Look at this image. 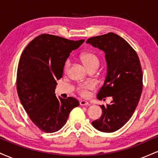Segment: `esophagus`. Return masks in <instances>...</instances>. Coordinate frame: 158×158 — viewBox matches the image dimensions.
<instances>
[{"mask_svg":"<svg viewBox=\"0 0 158 158\" xmlns=\"http://www.w3.org/2000/svg\"><path fill=\"white\" fill-rule=\"evenodd\" d=\"M79 104H80V106H89L90 105L89 102L85 100H81L80 102H79Z\"/></svg>","mask_w":158,"mask_h":158,"instance_id":"obj_1","label":"esophagus"}]
</instances>
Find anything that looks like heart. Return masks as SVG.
Listing matches in <instances>:
<instances>
[{"label": "heart", "mask_w": 158, "mask_h": 158, "mask_svg": "<svg viewBox=\"0 0 158 158\" xmlns=\"http://www.w3.org/2000/svg\"><path fill=\"white\" fill-rule=\"evenodd\" d=\"M81 60L82 63L86 67L88 70L93 68H98L99 65V60L98 57L93 52H84L81 55ZM70 61H67L64 64V71H67L70 67ZM94 88V85L91 83H88V84H81L78 87V92L83 97H85L88 94V90H92Z\"/></svg>", "instance_id": "b5f03b06"}]
</instances>
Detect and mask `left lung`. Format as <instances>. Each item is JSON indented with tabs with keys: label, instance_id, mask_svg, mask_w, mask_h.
<instances>
[{
	"label": "left lung",
	"instance_id": "8db88e82",
	"mask_svg": "<svg viewBox=\"0 0 158 158\" xmlns=\"http://www.w3.org/2000/svg\"><path fill=\"white\" fill-rule=\"evenodd\" d=\"M86 43L106 54L107 74L97 98H113L110 105L100 106L102 116L92 125L100 131H116L133 115L142 93L143 73L139 57L126 40L114 32L90 38Z\"/></svg>",
	"mask_w": 158,
	"mask_h": 158
}]
</instances>
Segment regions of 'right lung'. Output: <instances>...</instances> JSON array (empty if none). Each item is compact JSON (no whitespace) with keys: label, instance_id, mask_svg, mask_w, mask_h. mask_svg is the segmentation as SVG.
I'll use <instances>...</instances> for the list:
<instances>
[{"label":"right lung","instance_id":"obj_1","mask_svg":"<svg viewBox=\"0 0 158 158\" xmlns=\"http://www.w3.org/2000/svg\"><path fill=\"white\" fill-rule=\"evenodd\" d=\"M84 41L41 34L21 54L17 71L18 94L30 119L41 131L52 133L60 130L72 109L79 106L73 97H56L55 89L70 53Z\"/></svg>","mask_w":158,"mask_h":158}]
</instances>
